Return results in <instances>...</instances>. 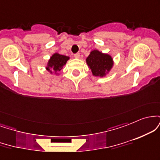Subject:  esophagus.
<instances>
[{
	"mask_svg": "<svg viewBox=\"0 0 160 160\" xmlns=\"http://www.w3.org/2000/svg\"><path fill=\"white\" fill-rule=\"evenodd\" d=\"M80 53H76V54H74V57L76 58H80Z\"/></svg>",
	"mask_w": 160,
	"mask_h": 160,
	"instance_id": "esophagus-1",
	"label": "esophagus"
}]
</instances>
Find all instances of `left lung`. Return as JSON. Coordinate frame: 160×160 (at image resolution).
Listing matches in <instances>:
<instances>
[{"mask_svg":"<svg viewBox=\"0 0 160 160\" xmlns=\"http://www.w3.org/2000/svg\"><path fill=\"white\" fill-rule=\"evenodd\" d=\"M86 62L93 76L99 78L109 74L114 64L111 55L100 52L98 49L91 51Z\"/></svg>","mask_w":160,"mask_h":160,"instance_id":"1","label":"left lung"}]
</instances>
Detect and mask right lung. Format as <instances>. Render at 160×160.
I'll list each match as a JSON object with an SVG mask.
<instances>
[{
    "instance_id": "1",
    "label": "right lung",
    "mask_w": 160,
    "mask_h": 160,
    "mask_svg": "<svg viewBox=\"0 0 160 160\" xmlns=\"http://www.w3.org/2000/svg\"><path fill=\"white\" fill-rule=\"evenodd\" d=\"M69 59V56L61 55L58 52L53 53L48 60L47 65L46 66V70L51 74L60 75V71L66 65Z\"/></svg>"
}]
</instances>
